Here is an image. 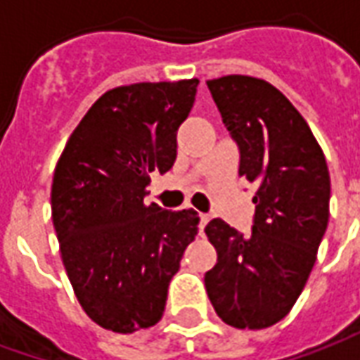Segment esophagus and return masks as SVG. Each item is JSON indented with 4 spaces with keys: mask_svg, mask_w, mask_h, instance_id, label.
I'll return each mask as SVG.
<instances>
[{
    "mask_svg": "<svg viewBox=\"0 0 360 360\" xmlns=\"http://www.w3.org/2000/svg\"><path fill=\"white\" fill-rule=\"evenodd\" d=\"M210 221V216L208 214H200V224H198V229H200V235H204V227Z\"/></svg>",
    "mask_w": 360,
    "mask_h": 360,
    "instance_id": "obj_1",
    "label": "esophagus"
}]
</instances>
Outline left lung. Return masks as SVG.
Listing matches in <instances>:
<instances>
[{"label":"left lung","mask_w":360,"mask_h":360,"mask_svg":"<svg viewBox=\"0 0 360 360\" xmlns=\"http://www.w3.org/2000/svg\"><path fill=\"white\" fill-rule=\"evenodd\" d=\"M206 84L241 152L239 175L258 188L249 237L219 218L204 229L218 252L204 285L226 324L262 330L293 309L316 262L330 172L309 123L270 82L227 75Z\"/></svg>","instance_id":"left-lung-1"}]
</instances>
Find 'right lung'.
I'll use <instances>...</instances> for the list:
<instances>
[{
  "label": "right lung",
  "instance_id": "obj_1",
  "mask_svg": "<svg viewBox=\"0 0 360 360\" xmlns=\"http://www.w3.org/2000/svg\"><path fill=\"white\" fill-rule=\"evenodd\" d=\"M198 79L136 82L102 94L81 119L53 172L51 219L82 310L96 324L133 333L160 322L169 281L198 214L144 204L150 173L172 169L177 129Z\"/></svg>",
  "mask_w": 360,
  "mask_h": 360
}]
</instances>
